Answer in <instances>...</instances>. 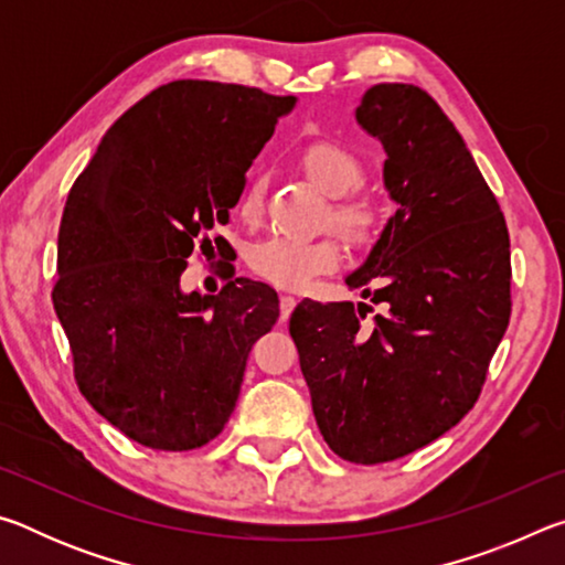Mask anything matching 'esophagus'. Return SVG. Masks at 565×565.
<instances>
[{
  "label": "esophagus",
  "instance_id": "34e87169",
  "mask_svg": "<svg viewBox=\"0 0 565 565\" xmlns=\"http://www.w3.org/2000/svg\"><path fill=\"white\" fill-rule=\"evenodd\" d=\"M279 309H281V321H286L291 317V311L296 309V299L291 294H284L279 299Z\"/></svg>",
  "mask_w": 565,
  "mask_h": 565
}]
</instances>
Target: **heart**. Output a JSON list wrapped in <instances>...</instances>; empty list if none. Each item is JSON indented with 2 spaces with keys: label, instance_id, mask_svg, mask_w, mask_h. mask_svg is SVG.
<instances>
[{
  "label": "heart",
  "instance_id": "1",
  "mask_svg": "<svg viewBox=\"0 0 565 565\" xmlns=\"http://www.w3.org/2000/svg\"><path fill=\"white\" fill-rule=\"evenodd\" d=\"M301 167L306 177L319 186L323 194L343 196L356 189L363 179V167L359 157L349 147L339 141H313L301 151ZM264 204V184L259 177L248 181L242 199H238V214L246 222H254L262 214ZM379 212L374 202L356 196L337 204L333 222L347 234L351 242H366L374 232ZM248 266L274 286L281 289H301L313 276L331 271L339 264L341 254L337 244L323 242V238H303L291 234H274L256 242L248 248Z\"/></svg>",
  "mask_w": 565,
  "mask_h": 565
}]
</instances>
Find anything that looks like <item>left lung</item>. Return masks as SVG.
<instances>
[{
  "instance_id": "8db88e82",
  "label": "left lung",
  "mask_w": 565,
  "mask_h": 565,
  "mask_svg": "<svg viewBox=\"0 0 565 565\" xmlns=\"http://www.w3.org/2000/svg\"><path fill=\"white\" fill-rule=\"evenodd\" d=\"M359 127L386 151L396 204L349 289L384 303L301 301L289 321L323 441L351 463L394 461L473 408L511 317V242L461 134L414 84H374Z\"/></svg>"
}]
</instances>
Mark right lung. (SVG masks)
<instances>
[{"mask_svg": "<svg viewBox=\"0 0 565 565\" xmlns=\"http://www.w3.org/2000/svg\"><path fill=\"white\" fill-rule=\"evenodd\" d=\"M294 107L242 84H164L111 124L66 196L54 311L84 398L131 441L191 451L222 434L248 351L279 319L262 281L186 294L181 274Z\"/></svg>", "mask_w": 565, "mask_h": 565, "instance_id": "obj_1", "label": "right lung"}]
</instances>
